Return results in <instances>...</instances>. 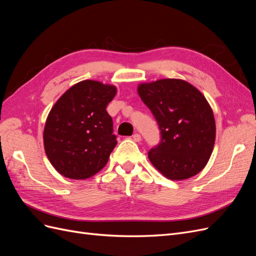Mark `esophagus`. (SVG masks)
Masks as SVG:
<instances>
[{"label":"esophagus","mask_w":256,"mask_h":256,"mask_svg":"<svg viewBox=\"0 0 256 256\" xmlns=\"http://www.w3.org/2000/svg\"><path fill=\"white\" fill-rule=\"evenodd\" d=\"M132 138H134V141H136V142H140L142 140V136L138 134H134L132 136Z\"/></svg>","instance_id":"obj_1"}]
</instances>
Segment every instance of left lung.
<instances>
[{"mask_svg":"<svg viewBox=\"0 0 256 256\" xmlns=\"http://www.w3.org/2000/svg\"><path fill=\"white\" fill-rule=\"evenodd\" d=\"M138 92L156 118L160 143L148 152L152 164L171 180L200 173L216 140L214 112L204 95L180 79L141 83Z\"/></svg>","mask_w":256,"mask_h":256,"instance_id":"left-lung-1","label":"left lung"}]
</instances>
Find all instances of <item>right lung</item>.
<instances>
[{
	"label": "right lung",
	"instance_id": "obj_1",
	"mask_svg": "<svg viewBox=\"0 0 256 256\" xmlns=\"http://www.w3.org/2000/svg\"><path fill=\"white\" fill-rule=\"evenodd\" d=\"M114 85L84 80L67 90L51 109L44 130L46 154L56 171L86 180L102 170L118 144L106 106Z\"/></svg>",
	"mask_w": 256,
	"mask_h": 256
}]
</instances>
